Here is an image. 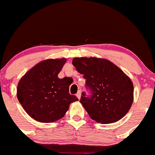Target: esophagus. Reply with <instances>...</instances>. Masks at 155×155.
Masks as SVG:
<instances>
[{"label": "esophagus", "instance_id": "34e87169", "mask_svg": "<svg viewBox=\"0 0 155 155\" xmlns=\"http://www.w3.org/2000/svg\"><path fill=\"white\" fill-rule=\"evenodd\" d=\"M76 96H77V97L78 98V99H81V90H79V91L78 92V93L76 94Z\"/></svg>", "mask_w": 155, "mask_h": 155}]
</instances>
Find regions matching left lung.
Masks as SVG:
<instances>
[{
	"instance_id": "obj_1",
	"label": "left lung",
	"mask_w": 155,
	"mask_h": 155,
	"mask_svg": "<svg viewBox=\"0 0 155 155\" xmlns=\"http://www.w3.org/2000/svg\"><path fill=\"white\" fill-rule=\"evenodd\" d=\"M72 64L84 74L92 96L82 93L80 102L89 116L98 123L118 121L129 111L133 102L131 79L111 61L97 57H75Z\"/></svg>"
}]
</instances>
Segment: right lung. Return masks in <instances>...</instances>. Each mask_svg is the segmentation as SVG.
<instances>
[{"mask_svg": "<svg viewBox=\"0 0 155 155\" xmlns=\"http://www.w3.org/2000/svg\"><path fill=\"white\" fill-rule=\"evenodd\" d=\"M66 59L38 62L22 76L17 85V99L27 114L41 123H53L64 117L71 102L68 78H58Z\"/></svg>", "mask_w": 155, "mask_h": 155, "instance_id": "obj_1", "label": "right lung"}]
</instances>
